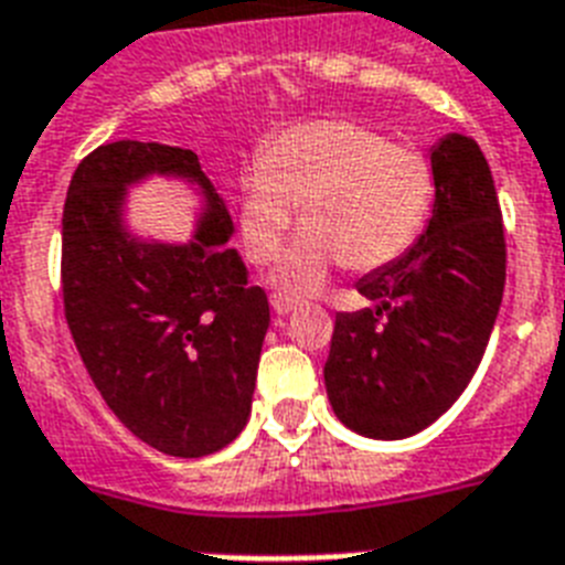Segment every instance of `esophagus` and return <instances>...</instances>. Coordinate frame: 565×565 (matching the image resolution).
Segmentation results:
<instances>
[{"label": "esophagus", "instance_id": "1", "mask_svg": "<svg viewBox=\"0 0 565 565\" xmlns=\"http://www.w3.org/2000/svg\"><path fill=\"white\" fill-rule=\"evenodd\" d=\"M270 309L277 311V315H291L297 309V300H288V297L274 295L270 297Z\"/></svg>", "mask_w": 565, "mask_h": 565}]
</instances>
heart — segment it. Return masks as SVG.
<instances>
[{
	"label": "heart",
	"mask_w": 565,
	"mask_h": 565,
	"mask_svg": "<svg viewBox=\"0 0 565 565\" xmlns=\"http://www.w3.org/2000/svg\"><path fill=\"white\" fill-rule=\"evenodd\" d=\"M431 198L426 157L359 121L320 119L282 130L242 174L238 224L247 256L270 265L300 210L306 230L274 274V286L297 297L311 295L338 262L376 270L399 259L417 242Z\"/></svg>",
	"instance_id": "1"
}]
</instances>
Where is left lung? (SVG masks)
<instances>
[{
  "mask_svg": "<svg viewBox=\"0 0 565 565\" xmlns=\"http://www.w3.org/2000/svg\"><path fill=\"white\" fill-rule=\"evenodd\" d=\"M435 210L408 254L355 282L373 309L338 311L323 367L335 417L376 440L431 426L481 364L504 291V227L476 139L431 148Z\"/></svg>",
  "mask_w": 565,
  "mask_h": 565,
  "instance_id": "left-lung-1",
  "label": "left lung"
}]
</instances>
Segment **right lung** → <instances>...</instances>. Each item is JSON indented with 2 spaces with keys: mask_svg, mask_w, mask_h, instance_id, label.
<instances>
[{
  "mask_svg": "<svg viewBox=\"0 0 565 565\" xmlns=\"http://www.w3.org/2000/svg\"><path fill=\"white\" fill-rule=\"evenodd\" d=\"M151 173L199 186L205 210L186 246L124 227L127 186ZM233 218L195 151L119 139L78 162L63 204V311L93 385L142 444L204 458L233 444L254 403L270 323L247 286Z\"/></svg>",
  "mask_w": 565,
  "mask_h": 565,
  "instance_id": "obj_1",
  "label": "right lung"
}]
</instances>
